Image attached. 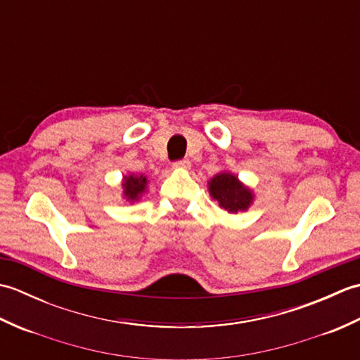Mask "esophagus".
Instances as JSON below:
<instances>
[{
    "instance_id": "34e87169",
    "label": "esophagus",
    "mask_w": 360,
    "mask_h": 360,
    "mask_svg": "<svg viewBox=\"0 0 360 360\" xmlns=\"http://www.w3.org/2000/svg\"><path fill=\"white\" fill-rule=\"evenodd\" d=\"M173 167L176 168H190V160L188 159H179V160H174Z\"/></svg>"
}]
</instances>
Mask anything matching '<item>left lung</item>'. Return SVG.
<instances>
[{"mask_svg":"<svg viewBox=\"0 0 360 360\" xmlns=\"http://www.w3.org/2000/svg\"><path fill=\"white\" fill-rule=\"evenodd\" d=\"M209 192L213 200H217L219 207L224 210L236 213L246 210L254 195L248 187H244L236 176L231 173H219L209 182Z\"/></svg>","mask_w":360,"mask_h":360,"instance_id":"1","label":"left lung"}]
</instances>
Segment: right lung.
Returning a JSON list of instances; mask_svg holds the SVG:
<instances>
[{"label":"right lung","mask_w":360,"mask_h":360,"mask_svg":"<svg viewBox=\"0 0 360 360\" xmlns=\"http://www.w3.org/2000/svg\"><path fill=\"white\" fill-rule=\"evenodd\" d=\"M147 178L145 176H134L129 174L124 178V195L128 201H136L141 193L145 192V186H147Z\"/></svg>","instance_id":"1"}]
</instances>
